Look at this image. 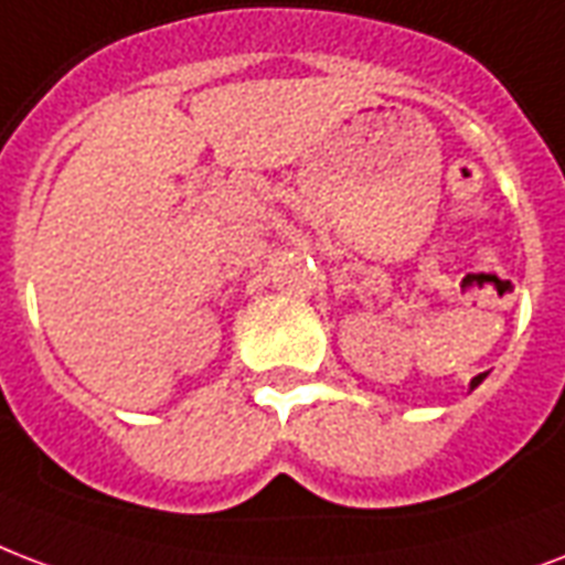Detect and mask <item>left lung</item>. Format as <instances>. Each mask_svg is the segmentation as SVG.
<instances>
[{
    "label": "left lung",
    "instance_id": "8db88e82",
    "mask_svg": "<svg viewBox=\"0 0 565 565\" xmlns=\"http://www.w3.org/2000/svg\"><path fill=\"white\" fill-rule=\"evenodd\" d=\"M483 379H486V373H480V376H473V379H471V391H473V387H477V385H480Z\"/></svg>",
    "mask_w": 565,
    "mask_h": 565
}]
</instances>
